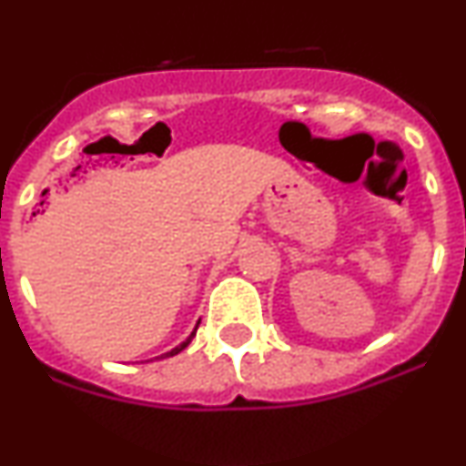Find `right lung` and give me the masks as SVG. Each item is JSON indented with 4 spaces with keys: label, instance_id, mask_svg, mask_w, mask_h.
I'll list each match as a JSON object with an SVG mask.
<instances>
[{
    "label": "right lung",
    "instance_id": "add662e5",
    "mask_svg": "<svg viewBox=\"0 0 466 466\" xmlns=\"http://www.w3.org/2000/svg\"><path fill=\"white\" fill-rule=\"evenodd\" d=\"M197 326H199V322H197ZM195 333H197V329H195ZM195 333H192V335L188 337V339H186V341H184V344H179V346H177V349H173V350H170V352H166V355H162V357H173V355H177V352H181V350H184V349H186V346H188V344H190V341H192V337H195Z\"/></svg>",
    "mask_w": 466,
    "mask_h": 466
}]
</instances>
